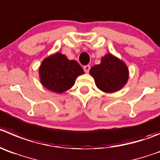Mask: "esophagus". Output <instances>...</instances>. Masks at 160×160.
I'll return each instance as SVG.
<instances>
[{
  "label": "esophagus",
  "instance_id": "34e87169",
  "mask_svg": "<svg viewBox=\"0 0 160 160\" xmlns=\"http://www.w3.org/2000/svg\"><path fill=\"white\" fill-rule=\"evenodd\" d=\"M90 68H91V66L89 65L83 66V70H84L85 72H87V73L89 72V71H90Z\"/></svg>",
  "mask_w": 160,
  "mask_h": 160
}]
</instances>
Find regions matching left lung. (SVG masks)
<instances>
[{
	"label": "left lung",
	"instance_id": "obj_1",
	"mask_svg": "<svg viewBox=\"0 0 160 160\" xmlns=\"http://www.w3.org/2000/svg\"><path fill=\"white\" fill-rule=\"evenodd\" d=\"M98 89L104 92H115L123 88L129 78V70L122 61L110 53L102 58L99 65L90 69Z\"/></svg>",
	"mask_w": 160,
	"mask_h": 160
}]
</instances>
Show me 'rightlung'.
<instances>
[{"mask_svg": "<svg viewBox=\"0 0 160 160\" xmlns=\"http://www.w3.org/2000/svg\"><path fill=\"white\" fill-rule=\"evenodd\" d=\"M83 69L76 61L68 60L60 53L44 59L39 68L42 84L56 93H62L72 87Z\"/></svg>", "mask_w": 160, "mask_h": 160, "instance_id": "right-lung-1", "label": "right lung"}]
</instances>
